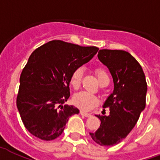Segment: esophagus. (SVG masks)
I'll list each match as a JSON object with an SVG mask.
<instances>
[{"mask_svg": "<svg viewBox=\"0 0 160 160\" xmlns=\"http://www.w3.org/2000/svg\"><path fill=\"white\" fill-rule=\"evenodd\" d=\"M80 114L82 115V116H85V117H91V113H87V112H84L82 111L80 112Z\"/></svg>", "mask_w": 160, "mask_h": 160, "instance_id": "esophagus-1", "label": "esophagus"}]
</instances>
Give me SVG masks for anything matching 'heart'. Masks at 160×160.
<instances>
[{"label": "heart", "mask_w": 160, "mask_h": 160, "mask_svg": "<svg viewBox=\"0 0 160 160\" xmlns=\"http://www.w3.org/2000/svg\"><path fill=\"white\" fill-rule=\"evenodd\" d=\"M98 81H101L104 78H108L107 72L104 69H96ZM83 75V69L82 68H78L72 72L70 78V83L74 89H78L82 83V79ZM74 105L80 108L82 111H90L96 107L98 104V98L93 94L88 93L87 92H80L74 95L73 97Z\"/></svg>", "instance_id": "1"}]
</instances>
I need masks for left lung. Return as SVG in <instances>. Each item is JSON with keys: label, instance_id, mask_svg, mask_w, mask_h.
<instances>
[{"label": "left lung", "instance_id": "left-lung-1", "mask_svg": "<svg viewBox=\"0 0 160 160\" xmlns=\"http://www.w3.org/2000/svg\"><path fill=\"white\" fill-rule=\"evenodd\" d=\"M98 58L109 70L114 88L103 104L109 108V115H96L101 124L90 135L99 145L113 146L126 138L138 122L145 108L147 82L140 64L129 52L102 49Z\"/></svg>", "mask_w": 160, "mask_h": 160}]
</instances>
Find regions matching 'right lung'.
<instances>
[{
	"label": "right lung",
	"mask_w": 160,
	"mask_h": 160,
	"mask_svg": "<svg viewBox=\"0 0 160 160\" xmlns=\"http://www.w3.org/2000/svg\"><path fill=\"white\" fill-rule=\"evenodd\" d=\"M98 51L96 47L54 40L31 54L20 77L17 106L32 135L53 140L62 133L69 118L78 113L72 105H62L70 97V78Z\"/></svg>",
	"instance_id": "1"
}]
</instances>
